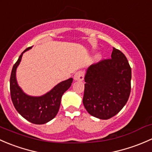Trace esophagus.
Listing matches in <instances>:
<instances>
[{"instance_id":"esophagus-1","label":"esophagus","mask_w":152,"mask_h":152,"mask_svg":"<svg viewBox=\"0 0 152 152\" xmlns=\"http://www.w3.org/2000/svg\"><path fill=\"white\" fill-rule=\"evenodd\" d=\"M84 78V72L82 70L77 72L74 75V79L76 81H82Z\"/></svg>"}]
</instances>
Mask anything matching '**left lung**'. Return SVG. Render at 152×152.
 <instances>
[{"mask_svg": "<svg viewBox=\"0 0 152 152\" xmlns=\"http://www.w3.org/2000/svg\"><path fill=\"white\" fill-rule=\"evenodd\" d=\"M132 71L126 56L113 48L111 58L91 65L85 75L83 103L90 115L109 119L129 99Z\"/></svg>", "mask_w": 152, "mask_h": 152, "instance_id": "8db88e82", "label": "left lung"}]
</instances>
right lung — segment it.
Instances as JSON below:
<instances>
[{
    "instance_id": "add662e5",
    "label": "right lung",
    "mask_w": 152,
    "mask_h": 152,
    "mask_svg": "<svg viewBox=\"0 0 152 152\" xmlns=\"http://www.w3.org/2000/svg\"><path fill=\"white\" fill-rule=\"evenodd\" d=\"M31 48L25 50L13 66L10 77L11 98L15 109L23 118L35 124H43L51 121L57 115L62 95L71 86L73 79L69 78L59 83L41 96H29L24 93L17 82L16 70L23 53Z\"/></svg>"
}]
</instances>
